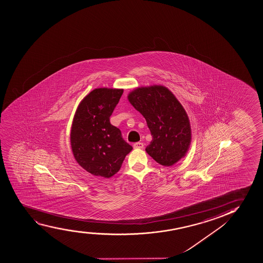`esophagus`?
I'll return each mask as SVG.
<instances>
[{
    "label": "esophagus",
    "instance_id": "34e87169",
    "mask_svg": "<svg viewBox=\"0 0 263 263\" xmlns=\"http://www.w3.org/2000/svg\"><path fill=\"white\" fill-rule=\"evenodd\" d=\"M133 147H134V148H135V149H143V143H134Z\"/></svg>",
    "mask_w": 263,
    "mask_h": 263
}]
</instances>
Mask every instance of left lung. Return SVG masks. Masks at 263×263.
Listing matches in <instances>:
<instances>
[{
  "label": "left lung",
  "instance_id": "1",
  "mask_svg": "<svg viewBox=\"0 0 263 263\" xmlns=\"http://www.w3.org/2000/svg\"><path fill=\"white\" fill-rule=\"evenodd\" d=\"M127 99L144 117L153 136L146 153L165 166L178 162L191 145L192 128L175 95L164 86L153 85L134 89Z\"/></svg>",
  "mask_w": 263,
  "mask_h": 263
}]
</instances>
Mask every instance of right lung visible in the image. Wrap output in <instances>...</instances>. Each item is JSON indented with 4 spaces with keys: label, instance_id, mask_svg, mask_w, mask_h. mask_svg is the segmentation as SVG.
I'll return each instance as SVG.
<instances>
[{
    "label": "right lung",
    "instance_id": "1",
    "mask_svg": "<svg viewBox=\"0 0 263 263\" xmlns=\"http://www.w3.org/2000/svg\"><path fill=\"white\" fill-rule=\"evenodd\" d=\"M123 89L99 88L79 104L71 124V152L75 160L91 175L110 178L121 167L132 146L110 123Z\"/></svg>",
    "mask_w": 263,
    "mask_h": 263
}]
</instances>
